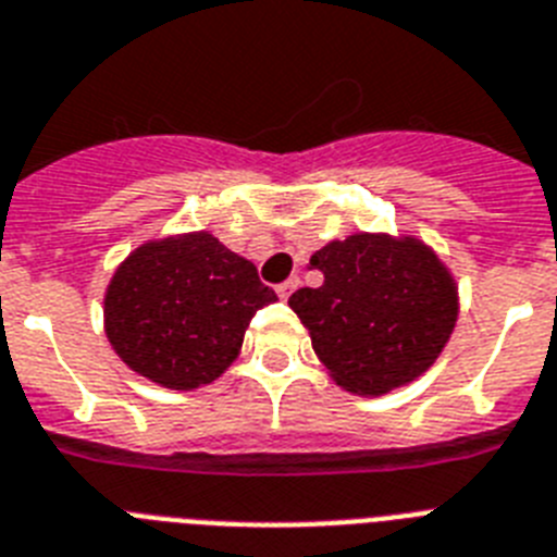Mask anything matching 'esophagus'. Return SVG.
<instances>
[{
	"label": "esophagus",
	"mask_w": 557,
	"mask_h": 557,
	"mask_svg": "<svg viewBox=\"0 0 557 557\" xmlns=\"http://www.w3.org/2000/svg\"><path fill=\"white\" fill-rule=\"evenodd\" d=\"M297 286H300V280L297 277H288L286 283H280L277 286V294H280V300H288L294 292H297Z\"/></svg>",
	"instance_id": "34e87169"
}]
</instances>
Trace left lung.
Returning a JSON list of instances; mask_svg holds the SVG:
<instances>
[{
    "instance_id": "left-lung-1",
    "label": "left lung",
    "mask_w": 557,
    "mask_h": 557,
    "mask_svg": "<svg viewBox=\"0 0 557 557\" xmlns=\"http://www.w3.org/2000/svg\"><path fill=\"white\" fill-rule=\"evenodd\" d=\"M317 288L292 311L331 380L354 396H385L419 380L459 320V283L416 235L354 232L311 255Z\"/></svg>"
}]
</instances>
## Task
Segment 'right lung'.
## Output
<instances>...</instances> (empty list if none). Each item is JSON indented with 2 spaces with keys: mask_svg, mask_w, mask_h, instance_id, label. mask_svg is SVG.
I'll return each mask as SVG.
<instances>
[{
  "mask_svg": "<svg viewBox=\"0 0 557 557\" xmlns=\"http://www.w3.org/2000/svg\"><path fill=\"white\" fill-rule=\"evenodd\" d=\"M274 300L255 263L214 235H166L144 240L112 271L104 334L129 371L195 391L226 373L255 311Z\"/></svg>",
  "mask_w": 557,
  "mask_h": 557,
  "instance_id": "obj_1",
  "label": "right lung"
}]
</instances>
